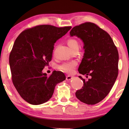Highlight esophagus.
<instances>
[{
	"instance_id": "34e87169",
	"label": "esophagus",
	"mask_w": 129,
	"mask_h": 129,
	"mask_svg": "<svg viewBox=\"0 0 129 129\" xmlns=\"http://www.w3.org/2000/svg\"><path fill=\"white\" fill-rule=\"evenodd\" d=\"M72 78H73V76H70V75H67V76H66V79H67V80H71V79H72Z\"/></svg>"
}]
</instances>
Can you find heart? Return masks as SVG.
Instances as JSON below:
<instances>
[{"mask_svg": "<svg viewBox=\"0 0 129 129\" xmlns=\"http://www.w3.org/2000/svg\"><path fill=\"white\" fill-rule=\"evenodd\" d=\"M67 44L68 46H69L70 49L73 50L76 48H79V43L78 42V41L75 39H73V38L68 39L67 41ZM77 64V61H74V60L73 61L64 62L62 63L61 64L59 65L58 69L63 72L71 73L75 69V68H76Z\"/></svg>", "mask_w": 129, "mask_h": 129, "instance_id": "obj_1", "label": "heart"}]
</instances>
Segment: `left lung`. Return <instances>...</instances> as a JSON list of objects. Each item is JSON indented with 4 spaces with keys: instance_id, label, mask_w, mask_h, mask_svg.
<instances>
[{
    "instance_id": "1",
    "label": "left lung",
    "mask_w": 129,
    "mask_h": 129,
    "mask_svg": "<svg viewBox=\"0 0 129 129\" xmlns=\"http://www.w3.org/2000/svg\"><path fill=\"white\" fill-rule=\"evenodd\" d=\"M70 36L83 40L84 57L79 65V73L91 78L83 81L82 89L75 95L81 102L94 105L105 98L113 87L118 75L119 53L108 33L96 24L86 22L71 30Z\"/></svg>"
}]
</instances>
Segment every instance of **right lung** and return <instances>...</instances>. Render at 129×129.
Returning a JSON list of instances; mask_svg holds the SVG:
<instances>
[{"label": "right lung", "mask_w": 129, "mask_h": 129, "mask_svg": "<svg viewBox=\"0 0 129 129\" xmlns=\"http://www.w3.org/2000/svg\"><path fill=\"white\" fill-rule=\"evenodd\" d=\"M71 28L37 25L25 29L16 39L9 55L12 80L26 102L32 105L46 102L56 85L65 80L64 74L60 71L47 76L42 70L51 60L55 43Z\"/></svg>", "instance_id": "right-lung-1"}]
</instances>
